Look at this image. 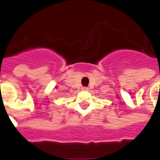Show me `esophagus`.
<instances>
[{
  "mask_svg": "<svg viewBox=\"0 0 160 160\" xmlns=\"http://www.w3.org/2000/svg\"><path fill=\"white\" fill-rule=\"evenodd\" d=\"M82 90H88V88L87 87H83Z\"/></svg>",
  "mask_w": 160,
  "mask_h": 160,
  "instance_id": "esophagus-1",
  "label": "esophagus"
}]
</instances>
